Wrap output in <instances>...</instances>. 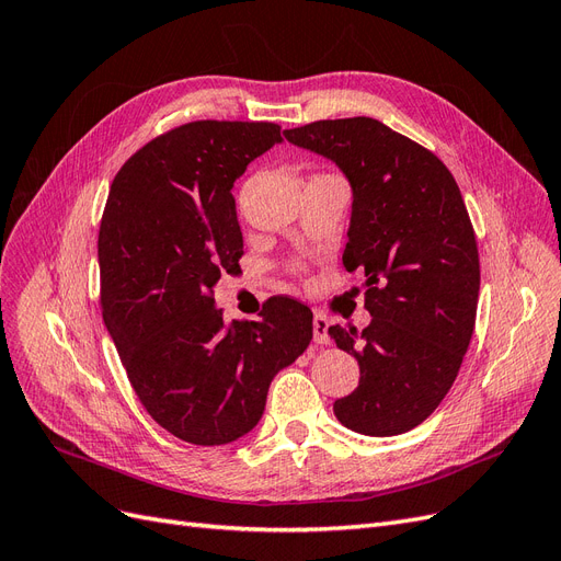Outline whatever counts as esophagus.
<instances>
[{"instance_id": "1", "label": "esophagus", "mask_w": 561, "mask_h": 561, "mask_svg": "<svg viewBox=\"0 0 561 561\" xmlns=\"http://www.w3.org/2000/svg\"><path fill=\"white\" fill-rule=\"evenodd\" d=\"M328 328H330V320L322 316V313H316L313 316V342L325 346L330 344V336H328Z\"/></svg>"}]
</instances>
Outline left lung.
<instances>
[{
  "instance_id": "left-lung-1",
  "label": "left lung",
  "mask_w": 561,
  "mask_h": 561,
  "mask_svg": "<svg viewBox=\"0 0 561 561\" xmlns=\"http://www.w3.org/2000/svg\"><path fill=\"white\" fill-rule=\"evenodd\" d=\"M283 135L334 161L353 192L344 266L365 271L371 322L328 330L360 365L358 388L334 414L371 437L412 431L445 400L478 316L480 254L463 196L433 151L377 118Z\"/></svg>"
}]
</instances>
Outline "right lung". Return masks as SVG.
Masks as SVG:
<instances>
[{"mask_svg":"<svg viewBox=\"0 0 561 561\" xmlns=\"http://www.w3.org/2000/svg\"><path fill=\"white\" fill-rule=\"evenodd\" d=\"M268 122H192L116 173L100 222V307L149 416L184 443L250 433L268 386L307 351L309 307L274 297L262 320L225 322L213 287L243 254L231 186L280 142Z\"/></svg>","mask_w":561,"mask_h":561,"instance_id":"add662e5","label":"right lung"}]
</instances>
